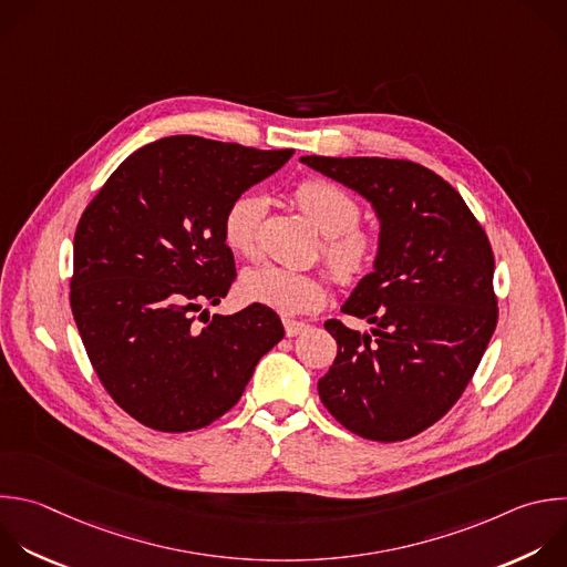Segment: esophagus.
I'll list each match as a JSON object with an SVG mask.
<instances>
[{
  "label": "esophagus",
  "instance_id": "34e87169",
  "mask_svg": "<svg viewBox=\"0 0 567 567\" xmlns=\"http://www.w3.org/2000/svg\"><path fill=\"white\" fill-rule=\"evenodd\" d=\"M282 324H285V333H287L289 338H293V336L302 333L305 329H309V324H307L305 320H291V318H285V320H282Z\"/></svg>",
  "mask_w": 567,
  "mask_h": 567
}]
</instances>
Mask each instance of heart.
<instances>
[{
    "label": "heart",
    "instance_id": "1",
    "mask_svg": "<svg viewBox=\"0 0 567 567\" xmlns=\"http://www.w3.org/2000/svg\"><path fill=\"white\" fill-rule=\"evenodd\" d=\"M293 200L307 220L322 234L320 254L333 278L342 285L360 282L383 254V234L360 223V205L336 182L307 177L296 184ZM265 200L243 194L223 214L225 245L245 258L260 254ZM243 293L251 302L278 313H302L320 307L327 293L324 271H296L280 265H262L243 276Z\"/></svg>",
    "mask_w": 567,
    "mask_h": 567
}]
</instances>
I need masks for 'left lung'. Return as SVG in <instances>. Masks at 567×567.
<instances>
[{"mask_svg":"<svg viewBox=\"0 0 567 567\" xmlns=\"http://www.w3.org/2000/svg\"><path fill=\"white\" fill-rule=\"evenodd\" d=\"M364 196L381 218L383 254L331 318L338 355L318 381L329 414L381 443L441 421L470 385L498 320L494 254L456 188L423 164L390 157H302Z\"/></svg>","mask_w":567,"mask_h":567,"instance_id":"1","label":"left lung"}]
</instances>
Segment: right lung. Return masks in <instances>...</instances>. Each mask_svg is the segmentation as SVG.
Listing matches in <instances>:
<instances>
[{
    "label": "right lung",
    "mask_w": 567,
    "mask_h": 567,
    "mask_svg": "<svg viewBox=\"0 0 567 567\" xmlns=\"http://www.w3.org/2000/svg\"><path fill=\"white\" fill-rule=\"evenodd\" d=\"M291 155L162 137L128 155L84 209L73 240V318L102 388L144 427L212 425L285 338L276 311L258 302L234 316L195 313L218 305L236 280L225 209Z\"/></svg>",
    "instance_id": "1"
}]
</instances>
